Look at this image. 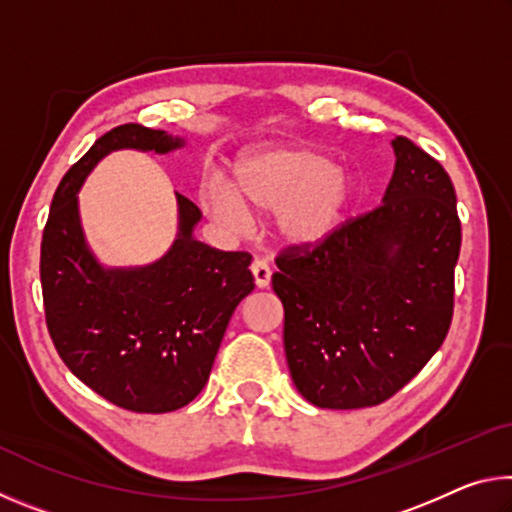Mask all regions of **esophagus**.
Returning a JSON list of instances; mask_svg holds the SVG:
<instances>
[{
    "label": "esophagus",
    "mask_w": 512,
    "mask_h": 512,
    "mask_svg": "<svg viewBox=\"0 0 512 512\" xmlns=\"http://www.w3.org/2000/svg\"><path fill=\"white\" fill-rule=\"evenodd\" d=\"M250 271H253V280L257 289H266L268 284H271V268H268L264 259H255L253 266H250Z\"/></svg>",
    "instance_id": "esophagus-1"
}]
</instances>
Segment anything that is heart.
Segmentation results:
<instances>
[{"mask_svg":"<svg viewBox=\"0 0 512 512\" xmlns=\"http://www.w3.org/2000/svg\"><path fill=\"white\" fill-rule=\"evenodd\" d=\"M235 189L219 178L205 180L198 203L225 228L250 223V212L277 214L284 244L314 250L334 239L357 192L350 169L309 146H277L248 153L235 164Z\"/></svg>","mask_w":512,"mask_h":512,"instance_id":"1","label":"heart"}]
</instances>
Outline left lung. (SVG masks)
I'll return each mask as SVG.
<instances>
[{"mask_svg":"<svg viewBox=\"0 0 512 512\" xmlns=\"http://www.w3.org/2000/svg\"><path fill=\"white\" fill-rule=\"evenodd\" d=\"M381 205L311 253L277 257L284 354L320 409H363L395 395L443 345L461 250L456 192L443 164L391 140Z\"/></svg>","mask_w":512,"mask_h":512,"instance_id":"obj_1","label":"left lung"}]
</instances>
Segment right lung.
Masks as SVG:
<instances>
[{
  "mask_svg": "<svg viewBox=\"0 0 512 512\" xmlns=\"http://www.w3.org/2000/svg\"><path fill=\"white\" fill-rule=\"evenodd\" d=\"M183 146L185 137L142 124L112 128L60 180L42 235V298L60 359L135 413L183 409L203 391L225 327L255 289L253 257L201 244L194 230L203 214L180 194L176 237L155 262L106 266L90 248L79 192L94 167L115 151L167 155Z\"/></svg>",
  "mask_w": 512,
  "mask_h": 512,
  "instance_id": "1",
  "label": "right lung"
}]
</instances>
